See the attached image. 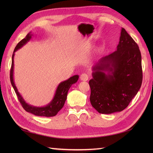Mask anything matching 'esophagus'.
<instances>
[{
    "mask_svg": "<svg viewBox=\"0 0 153 153\" xmlns=\"http://www.w3.org/2000/svg\"><path fill=\"white\" fill-rule=\"evenodd\" d=\"M89 79V76L87 74L83 73L82 74H81L80 76V79L82 81H87Z\"/></svg>",
    "mask_w": 153,
    "mask_h": 153,
    "instance_id": "obj_1",
    "label": "esophagus"
}]
</instances>
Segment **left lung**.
I'll list each match as a JSON object with an SVG mask.
<instances>
[{
    "label": "left lung",
    "instance_id": "left-lung-1",
    "mask_svg": "<svg viewBox=\"0 0 153 153\" xmlns=\"http://www.w3.org/2000/svg\"><path fill=\"white\" fill-rule=\"evenodd\" d=\"M93 71L89 84L93 108L105 114L124 110L143 80L141 52L125 29L121 30L116 51L100 58Z\"/></svg>",
    "mask_w": 153,
    "mask_h": 153
}]
</instances>
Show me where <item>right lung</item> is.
<instances>
[{"instance_id": "obj_1", "label": "right lung", "mask_w": 153, "mask_h": 153, "mask_svg": "<svg viewBox=\"0 0 153 153\" xmlns=\"http://www.w3.org/2000/svg\"><path fill=\"white\" fill-rule=\"evenodd\" d=\"M31 32H30L24 39H23L16 45L14 53L12 54V66L10 69V82L14 88L15 92L17 95L18 99L19 101L20 102L21 105L23 108H24L25 111H27L30 113L33 114L38 116H45V117H51L54 116L57 114V113L60 111L62 108L64 106L65 101H66L67 98V95L68 90L70 89L71 85L74 83H76L77 81L79 79L78 75H75V76L70 77L69 79L64 81V82L59 83L58 85L56 92H55L53 100H51V102L48 104L47 105L42 107H37L31 105H29L25 101L24 98L22 97L20 93L18 92V90L16 87L14 80V53L16 51H18L19 48H22L24 45L26 44L28 41H30L32 37Z\"/></svg>"}]
</instances>
